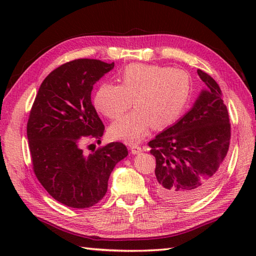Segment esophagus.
Returning a JSON list of instances; mask_svg holds the SVG:
<instances>
[{
    "label": "esophagus",
    "mask_w": 256,
    "mask_h": 256,
    "mask_svg": "<svg viewBox=\"0 0 256 256\" xmlns=\"http://www.w3.org/2000/svg\"><path fill=\"white\" fill-rule=\"evenodd\" d=\"M130 150H131V154H136L141 152V151H142L141 146H138V144H131V146H130Z\"/></svg>",
    "instance_id": "34e87169"
}]
</instances>
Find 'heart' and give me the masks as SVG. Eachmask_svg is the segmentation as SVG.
<instances>
[{
  "instance_id": "heart-1",
  "label": "heart",
  "mask_w": 256,
  "mask_h": 256,
  "mask_svg": "<svg viewBox=\"0 0 256 256\" xmlns=\"http://www.w3.org/2000/svg\"><path fill=\"white\" fill-rule=\"evenodd\" d=\"M118 86L104 82L94 94L96 110L107 118L116 120L130 107L136 110L112 124V138L128 144L138 142L149 128L162 130L183 114L192 94L188 73L154 64H131L118 76Z\"/></svg>"
}]
</instances>
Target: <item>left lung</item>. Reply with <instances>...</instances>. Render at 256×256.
Wrapping results in <instances>:
<instances>
[{
	"label": "left lung",
	"mask_w": 256,
	"mask_h": 256,
	"mask_svg": "<svg viewBox=\"0 0 256 256\" xmlns=\"http://www.w3.org/2000/svg\"><path fill=\"white\" fill-rule=\"evenodd\" d=\"M206 89L193 107L148 146L156 158L154 190L170 203H190L204 196L222 174L230 144V123L222 89L198 70Z\"/></svg>",
	"instance_id": "obj_1"
}]
</instances>
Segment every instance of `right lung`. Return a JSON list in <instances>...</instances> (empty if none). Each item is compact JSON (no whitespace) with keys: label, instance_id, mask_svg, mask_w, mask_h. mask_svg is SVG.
<instances>
[{"label":"right lung","instance_id":"obj_1","mask_svg":"<svg viewBox=\"0 0 256 256\" xmlns=\"http://www.w3.org/2000/svg\"><path fill=\"white\" fill-rule=\"evenodd\" d=\"M114 62L79 58L55 68L34 98L27 136L34 175L50 196L76 209L105 196L115 164L128 156L122 142L84 154L89 141L100 142L105 126L92 102L94 84Z\"/></svg>","mask_w":256,"mask_h":256}]
</instances>
